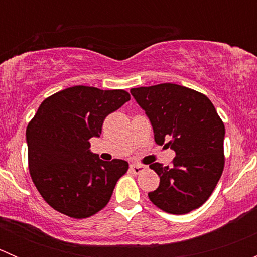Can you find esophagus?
I'll list each match as a JSON object with an SVG mask.
<instances>
[{
    "label": "esophagus",
    "mask_w": 257,
    "mask_h": 257,
    "mask_svg": "<svg viewBox=\"0 0 257 257\" xmlns=\"http://www.w3.org/2000/svg\"><path fill=\"white\" fill-rule=\"evenodd\" d=\"M144 167L143 165H139V164H132L131 165V170L134 173V174H139V173L143 172Z\"/></svg>",
    "instance_id": "34e87169"
}]
</instances>
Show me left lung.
<instances>
[{"mask_svg": "<svg viewBox=\"0 0 257 257\" xmlns=\"http://www.w3.org/2000/svg\"><path fill=\"white\" fill-rule=\"evenodd\" d=\"M131 93L149 116L155 143L175 152L169 167L149 165L160 178L159 188L148 194L150 201L175 215L200 208L225 165V126L211 100L174 83L132 88Z\"/></svg>", "mask_w": 257, "mask_h": 257, "instance_id": "obj_1", "label": "left lung"}]
</instances>
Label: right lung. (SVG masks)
Returning a JSON list of instances; mask_svg holds the SVG:
<instances>
[{"label":"right lung","instance_id":"obj_1","mask_svg":"<svg viewBox=\"0 0 257 257\" xmlns=\"http://www.w3.org/2000/svg\"><path fill=\"white\" fill-rule=\"evenodd\" d=\"M131 94L74 85L49 95L27 125L28 169L46 203L73 219H87L108 203L116 181L128 170L125 160L104 162L89 152L108 114Z\"/></svg>","mask_w":257,"mask_h":257}]
</instances>
